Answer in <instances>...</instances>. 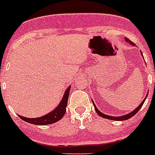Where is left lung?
<instances>
[{
  "instance_id": "left-lung-1",
  "label": "left lung",
  "mask_w": 155,
  "mask_h": 155,
  "mask_svg": "<svg viewBox=\"0 0 155 155\" xmlns=\"http://www.w3.org/2000/svg\"><path fill=\"white\" fill-rule=\"evenodd\" d=\"M126 41H128V42L130 43V45H134V43L132 42V41H129L128 39L126 38ZM142 55H143V54H142ZM147 95H148V94H147ZM147 96H146L145 99H143V101L142 102V104H141L140 105H139V106L138 107H137L136 109H135V110H133V111H132V112L129 113V114H126V115H123V116H120V117L110 116V115H107V114H103V113H101V112H100V111H99V110H98L97 107H96L95 104H94V103H93V104H94V107H95V110H96V112H97V114H99V116L103 117V118H105V119H110V120H118V121H123V120H127V119H130V118H131L132 116H134V114H137V112H138V111H139V110H140V108L142 107H143V104H144V102H145V100H146V99H147Z\"/></svg>"
}]
</instances>
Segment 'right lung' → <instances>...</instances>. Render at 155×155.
<instances>
[{
	"label": "right lung",
	"mask_w": 155,
	"mask_h": 155,
	"mask_svg": "<svg viewBox=\"0 0 155 155\" xmlns=\"http://www.w3.org/2000/svg\"><path fill=\"white\" fill-rule=\"evenodd\" d=\"M69 91H70V87L67 89L62 100L59 104V106L52 110L51 112L48 113V114H45L44 116L40 117V118H35V119H29V118H25L19 115L22 120L28 123L35 124V125H48V124H51V123H56L61 119L64 115L66 112V107L68 104V99L69 96Z\"/></svg>",
	"instance_id": "obj_1"
}]
</instances>
